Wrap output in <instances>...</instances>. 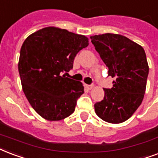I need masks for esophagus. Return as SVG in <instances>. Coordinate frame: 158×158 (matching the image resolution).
I'll use <instances>...</instances> for the list:
<instances>
[{
  "instance_id": "34e87169",
  "label": "esophagus",
  "mask_w": 158,
  "mask_h": 158,
  "mask_svg": "<svg viewBox=\"0 0 158 158\" xmlns=\"http://www.w3.org/2000/svg\"><path fill=\"white\" fill-rule=\"evenodd\" d=\"M84 87L86 88L87 89H92L94 88V85H89V84H84Z\"/></svg>"
}]
</instances>
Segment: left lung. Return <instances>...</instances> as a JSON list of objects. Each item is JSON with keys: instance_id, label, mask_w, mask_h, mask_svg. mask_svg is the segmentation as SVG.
I'll return each mask as SVG.
<instances>
[{"instance_id": "8db88e82", "label": "left lung", "mask_w": 158, "mask_h": 158, "mask_svg": "<svg viewBox=\"0 0 158 158\" xmlns=\"http://www.w3.org/2000/svg\"><path fill=\"white\" fill-rule=\"evenodd\" d=\"M95 50L114 78L111 89H103L104 97L94 104L95 113L110 123L127 120L142 103L148 76V64L141 45L116 34L90 37Z\"/></svg>"}]
</instances>
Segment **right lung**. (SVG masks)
<instances>
[{
    "label": "right lung",
    "instance_id": "1",
    "mask_svg": "<svg viewBox=\"0 0 158 158\" xmlns=\"http://www.w3.org/2000/svg\"><path fill=\"white\" fill-rule=\"evenodd\" d=\"M88 45L87 37L56 27L41 29L24 41L18 64L22 89L42 118L59 121L74 112L84 86L62 74L73 69L76 55Z\"/></svg>",
    "mask_w": 158,
    "mask_h": 158
}]
</instances>
